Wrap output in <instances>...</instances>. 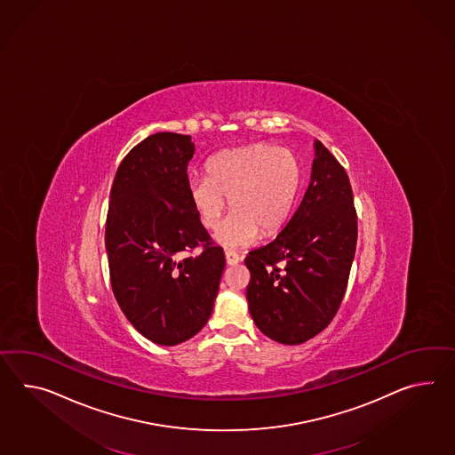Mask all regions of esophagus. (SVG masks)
I'll return each mask as SVG.
<instances>
[{
	"mask_svg": "<svg viewBox=\"0 0 455 455\" xmlns=\"http://www.w3.org/2000/svg\"><path fill=\"white\" fill-rule=\"evenodd\" d=\"M225 259H227V263L228 265H236V263H240V255L236 253V251H233V250H227L225 251Z\"/></svg>",
	"mask_w": 455,
	"mask_h": 455,
	"instance_id": "esophagus-1",
	"label": "esophagus"
}]
</instances>
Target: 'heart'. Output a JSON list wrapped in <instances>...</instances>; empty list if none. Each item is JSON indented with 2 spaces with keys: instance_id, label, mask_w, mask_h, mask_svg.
<instances>
[{
  "instance_id": "1",
  "label": "heart",
  "mask_w": 455,
  "mask_h": 455,
  "mask_svg": "<svg viewBox=\"0 0 455 455\" xmlns=\"http://www.w3.org/2000/svg\"><path fill=\"white\" fill-rule=\"evenodd\" d=\"M302 166L286 148L267 143L223 151L207 163V178L190 180L188 197L207 230H217L232 207V217L217 235L225 246L251 243L258 235L279 232L299 196Z\"/></svg>"
}]
</instances>
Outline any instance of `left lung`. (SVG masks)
I'll list each match as a JSON object with an SVG mask.
<instances>
[{
	"mask_svg": "<svg viewBox=\"0 0 455 455\" xmlns=\"http://www.w3.org/2000/svg\"><path fill=\"white\" fill-rule=\"evenodd\" d=\"M299 209L271 243L244 258L246 299L256 327L279 344L322 332L342 304L356 248V211L344 166L315 141Z\"/></svg>",
	"mask_w": 455,
	"mask_h": 455,
	"instance_id": "8db88e82",
	"label": "left lung"
}]
</instances>
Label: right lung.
I'll use <instances>...</instances> for the list:
<instances>
[{"label": "right lung", "instance_id": "1", "mask_svg": "<svg viewBox=\"0 0 455 455\" xmlns=\"http://www.w3.org/2000/svg\"><path fill=\"white\" fill-rule=\"evenodd\" d=\"M192 155L188 134H151L134 146L115 174L105 225L118 306L138 332L169 347L207 323L225 269L222 246L190 204ZM196 247L199 256L183 254Z\"/></svg>", "mask_w": 455, "mask_h": 455}]
</instances>
